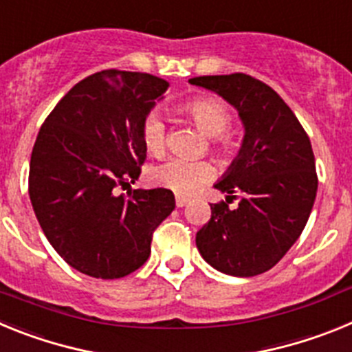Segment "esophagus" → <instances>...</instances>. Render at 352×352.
Returning <instances> with one entry per match:
<instances>
[{
    "label": "esophagus",
    "mask_w": 352,
    "mask_h": 352,
    "mask_svg": "<svg viewBox=\"0 0 352 352\" xmlns=\"http://www.w3.org/2000/svg\"><path fill=\"white\" fill-rule=\"evenodd\" d=\"M186 204H188V199L183 197V195H176V206L183 208V206H186Z\"/></svg>",
    "instance_id": "34e87169"
}]
</instances>
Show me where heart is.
<instances>
[{"instance_id": "obj_1", "label": "heart", "mask_w": 352, "mask_h": 352, "mask_svg": "<svg viewBox=\"0 0 352 352\" xmlns=\"http://www.w3.org/2000/svg\"><path fill=\"white\" fill-rule=\"evenodd\" d=\"M195 125L211 138H219L229 130L232 123L231 111L214 96H199L183 105ZM167 129L160 113H149L142 123V141L149 153H162L166 148ZM222 139V138H220ZM213 166L206 160H190L183 157H170L155 170V179L176 194H192L201 185L213 178Z\"/></svg>"}]
</instances>
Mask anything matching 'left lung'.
Wrapping results in <instances>:
<instances>
[{"mask_svg": "<svg viewBox=\"0 0 352 352\" xmlns=\"http://www.w3.org/2000/svg\"><path fill=\"white\" fill-rule=\"evenodd\" d=\"M238 111L245 135L238 157L214 188L244 194L239 208L210 204L211 219L195 236L199 254L232 276L268 272L300 238L317 194L312 144L289 105L247 74L194 77Z\"/></svg>", "mask_w": 352, "mask_h": 352, "instance_id": "left-lung-1", "label": "left lung"}]
</instances>
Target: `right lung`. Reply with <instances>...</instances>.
Segmentation results:
<instances>
[{
    "instance_id": "add662e5",
    "label": "right lung",
    "mask_w": 352,
    "mask_h": 352,
    "mask_svg": "<svg viewBox=\"0 0 352 352\" xmlns=\"http://www.w3.org/2000/svg\"><path fill=\"white\" fill-rule=\"evenodd\" d=\"M167 88V80L141 72H96L40 129L30 162L31 204L52 248L84 275L111 280L141 268L153 231L176 206L167 188L116 194L141 174L142 123Z\"/></svg>"
}]
</instances>
